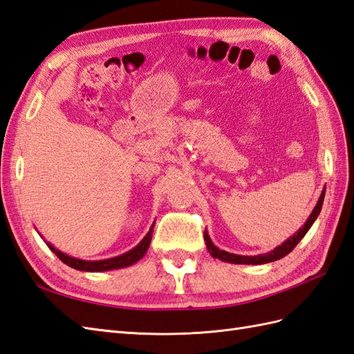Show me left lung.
<instances>
[{
  "label": "left lung",
  "instance_id": "obj_1",
  "mask_svg": "<svg viewBox=\"0 0 354 354\" xmlns=\"http://www.w3.org/2000/svg\"><path fill=\"white\" fill-rule=\"evenodd\" d=\"M323 200H324V191L320 195V200H318L317 205L314 207L313 213L309 214L308 221L305 222V225L301 227L295 236H291L287 242H283L281 246L274 248L273 251L267 252V254H260V255H254V257H243V255H236V254H230L225 251H221L219 248H216L213 245V242L209 237V232L204 230V240H205V245L207 249H209V252L213 258H219L222 261H227V263H234V264H266V263H270V261H277L281 260L286 255H288L292 249L297 246V243L300 242L301 239L305 237V234L308 232V230L313 227L314 221L317 219L318 214H320L322 210V205H323Z\"/></svg>",
  "mask_w": 354,
  "mask_h": 354
}]
</instances>
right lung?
<instances>
[{
	"label": "right lung",
	"mask_w": 354,
	"mask_h": 354,
	"mask_svg": "<svg viewBox=\"0 0 354 354\" xmlns=\"http://www.w3.org/2000/svg\"><path fill=\"white\" fill-rule=\"evenodd\" d=\"M151 232H153V227L147 232V236H145L141 240V243L138 245V246H135L132 251H129V252L120 255V257H115V258H109V260H102V261L77 260V258L68 257V255H66L63 252H59L58 249H55L50 243H48V246H49L50 251H53L64 264L73 267V269H76V270H82V272H105V270H112V269H120V267H127V266L136 263L138 260H141V258L145 255V252H147L149 246H150Z\"/></svg>",
	"instance_id": "right-lung-1"
}]
</instances>
